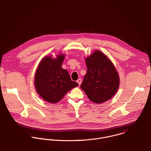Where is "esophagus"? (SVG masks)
I'll return each mask as SVG.
<instances>
[{
    "mask_svg": "<svg viewBox=\"0 0 151 151\" xmlns=\"http://www.w3.org/2000/svg\"><path fill=\"white\" fill-rule=\"evenodd\" d=\"M77 82H78V83L79 84V85L80 86L81 84V83H82V79H79L77 81Z\"/></svg>",
    "mask_w": 151,
    "mask_h": 151,
    "instance_id": "34e87169",
    "label": "esophagus"
}]
</instances>
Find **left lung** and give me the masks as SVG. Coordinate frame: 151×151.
Segmentation results:
<instances>
[{"label": "left lung", "instance_id": "left-lung-1", "mask_svg": "<svg viewBox=\"0 0 151 151\" xmlns=\"http://www.w3.org/2000/svg\"><path fill=\"white\" fill-rule=\"evenodd\" d=\"M85 62L87 72L81 89L94 103L102 104L109 100L119 86V76L114 65L99 50L87 57Z\"/></svg>", "mask_w": 151, "mask_h": 151}]
</instances>
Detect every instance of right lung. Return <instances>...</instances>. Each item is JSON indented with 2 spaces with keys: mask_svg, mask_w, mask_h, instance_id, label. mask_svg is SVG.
Instances as JSON below:
<instances>
[{
  "mask_svg": "<svg viewBox=\"0 0 151 151\" xmlns=\"http://www.w3.org/2000/svg\"><path fill=\"white\" fill-rule=\"evenodd\" d=\"M64 54L46 56L40 62L35 75L34 84L36 91L45 101L51 104L60 101L66 93L78 86L72 81L67 70L62 68Z\"/></svg>",
  "mask_w": 151,
  "mask_h": 151,
  "instance_id": "1",
  "label": "right lung"
}]
</instances>
